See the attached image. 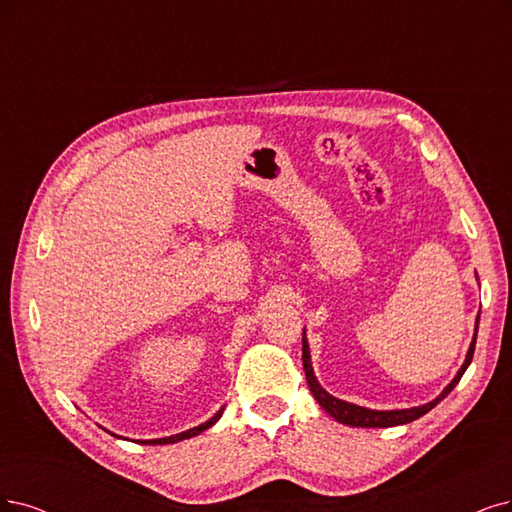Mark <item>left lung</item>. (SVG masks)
<instances>
[{
	"label": "left lung",
	"mask_w": 512,
	"mask_h": 512,
	"mask_svg": "<svg viewBox=\"0 0 512 512\" xmlns=\"http://www.w3.org/2000/svg\"><path fill=\"white\" fill-rule=\"evenodd\" d=\"M301 344H304V354H301V361H304V369H306V380H308V386L314 394V399L318 401V405L323 407L331 418H335L337 422L342 424H348V426H361V428H390V426H401V424H409L413 420L422 418L424 413H428L434 405H439L445 396L456 388V384L462 380L464 371L468 369L470 361H472V354H475V344H477V331H475V337H472V344L468 348V354H466V361L462 365V369L458 371V375L453 377V382L434 399L432 403H426L422 407H413V409H399V411H373V409H365V407H358V405H352V403H346V401H339L335 399V396H331L327 390L320 388V384L316 382L314 377V371H312V363H310V348H308V342L306 337L301 339Z\"/></svg>",
	"instance_id": "obj_1"
}]
</instances>
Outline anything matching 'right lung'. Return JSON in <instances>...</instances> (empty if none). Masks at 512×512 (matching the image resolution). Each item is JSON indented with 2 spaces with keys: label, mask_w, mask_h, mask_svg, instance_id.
Segmentation results:
<instances>
[{
  "label": "right lung",
  "mask_w": 512,
  "mask_h": 512,
  "mask_svg": "<svg viewBox=\"0 0 512 512\" xmlns=\"http://www.w3.org/2000/svg\"><path fill=\"white\" fill-rule=\"evenodd\" d=\"M221 413H223V409L219 411V413H215L211 420L208 422H204V424H200V426H196V428H192V430H185V432H181V434H175V437H166V439H154V441H145V443H151V445H166V443H177V441H183V439H189V437H196V434H200V432H204L206 428H211L219 418H221Z\"/></svg>",
  "instance_id": "obj_1"
}]
</instances>
